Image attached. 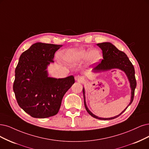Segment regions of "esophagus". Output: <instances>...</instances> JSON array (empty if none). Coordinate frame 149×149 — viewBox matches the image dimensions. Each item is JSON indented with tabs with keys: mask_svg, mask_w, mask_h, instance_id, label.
<instances>
[{
	"mask_svg": "<svg viewBox=\"0 0 149 149\" xmlns=\"http://www.w3.org/2000/svg\"><path fill=\"white\" fill-rule=\"evenodd\" d=\"M75 80L77 81H79V82H83L85 80L84 77L80 76V75H77V76H75Z\"/></svg>",
	"mask_w": 149,
	"mask_h": 149,
	"instance_id": "34e87169",
	"label": "esophagus"
}]
</instances>
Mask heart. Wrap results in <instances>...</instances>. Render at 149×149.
Instances as JSON below:
<instances>
[{"instance_id":"b5f03b06","label":"heart","mask_w":149,"mask_h":149,"mask_svg":"<svg viewBox=\"0 0 149 149\" xmlns=\"http://www.w3.org/2000/svg\"><path fill=\"white\" fill-rule=\"evenodd\" d=\"M101 59V54L97 49H72L66 52L64 55L65 61L74 65L79 64L85 60L90 64H96Z\"/></svg>"}]
</instances>
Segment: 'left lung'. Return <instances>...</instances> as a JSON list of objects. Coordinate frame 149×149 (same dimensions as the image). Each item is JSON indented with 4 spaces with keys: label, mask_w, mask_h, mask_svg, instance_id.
<instances>
[{
    "label": "left lung",
    "mask_w": 149,
    "mask_h": 149,
    "mask_svg": "<svg viewBox=\"0 0 149 149\" xmlns=\"http://www.w3.org/2000/svg\"><path fill=\"white\" fill-rule=\"evenodd\" d=\"M97 45L100 47L102 51V56L103 59L101 63L99 64L97 66L93 69V72L97 73L100 72L107 71L113 69H118L121 70L123 71L126 75V77H128V81L130 84L131 88V100L128 106L126 107L123 111L121 112L120 114L116 115L113 117L111 118H101L99 117L95 114H93L90 110L88 108L86 100H85V90L84 87L83 88V93H84V104L85 107L88 112L90 115L93 117L99 120H112L116 118L120 115L123 113L126 109L130 105L133 101L134 95V90L136 87V80L135 78V70L133 65L132 64L131 62L130 61L124 52L120 51L117 49L115 45L112 43L110 42H103L97 43Z\"/></svg>",
    "instance_id": "8db88e82"
}]
</instances>
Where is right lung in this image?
Here are the masks:
<instances>
[{"instance_id":"obj_1","label":"right lung","mask_w":149,"mask_h":149,"mask_svg":"<svg viewBox=\"0 0 149 149\" xmlns=\"http://www.w3.org/2000/svg\"><path fill=\"white\" fill-rule=\"evenodd\" d=\"M62 46L37 42L19 57L13 88L19 107L32 117L57 114L64 95L75 83L73 75L63 79L48 77V66Z\"/></svg>"}]
</instances>
